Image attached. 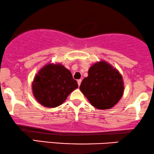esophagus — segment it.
Masks as SVG:
<instances>
[{
  "instance_id": "1",
  "label": "esophagus",
  "mask_w": 154,
  "mask_h": 154,
  "mask_svg": "<svg viewBox=\"0 0 154 154\" xmlns=\"http://www.w3.org/2000/svg\"><path fill=\"white\" fill-rule=\"evenodd\" d=\"M81 82H82V79H78V80H77V83H78V86H80Z\"/></svg>"
}]
</instances>
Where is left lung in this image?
<instances>
[{"instance_id": "left-lung-1", "label": "left lung", "mask_w": 154, "mask_h": 154, "mask_svg": "<svg viewBox=\"0 0 154 154\" xmlns=\"http://www.w3.org/2000/svg\"><path fill=\"white\" fill-rule=\"evenodd\" d=\"M79 89L92 106L107 110L117 104L123 95V77L112 65L100 61L89 69Z\"/></svg>"}]
</instances>
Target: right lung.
<instances>
[{
  "label": "right lung",
  "instance_id": "1",
  "mask_svg": "<svg viewBox=\"0 0 154 154\" xmlns=\"http://www.w3.org/2000/svg\"><path fill=\"white\" fill-rule=\"evenodd\" d=\"M78 88L71 72L61 64H48L34 77L32 91L36 100L47 107L62 105L71 92Z\"/></svg>",
  "mask_w": 154,
  "mask_h": 154
}]
</instances>
